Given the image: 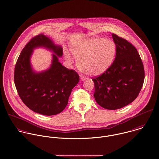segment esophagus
Masks as SVG:
<instances>
[{"instance_id":"obj_1","label":"esophagus","mask_w":159,"mask_h":159,"mask_svg":"<svg viewBox=\"0 0 159 159\" xmlns=\"http://www.w3.org/2000/svg\"><path fill=\"white\" fill-rule=\"evenodd\" d=\"M80 80L82 81H84L86 80V77L83 76V75H80Z\"/></svg>"}]
</instances>
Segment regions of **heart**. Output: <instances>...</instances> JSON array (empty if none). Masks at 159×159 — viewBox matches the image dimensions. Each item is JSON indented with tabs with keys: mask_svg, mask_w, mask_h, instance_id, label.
Returning <instances> with one entry per match:
<instances>
[{
	"mask_svg": "<svg viewBox=\"0 0 159 159\" xmlns=\"http://www.w3.org/2000/svg\"><path fill=\"white\" fill-rule=\"evenodd\" d=\"M70 50L76 59L80 70L90 76H99L111 66L116 53V46L109 39L91 38L73 44ZM65 58L70 61L71 57L65 53Z\"/></svg>",
	"mask_w": 159,
	"mask_h": 159,
	"instance_id": "b5f03b06",
	"label": "heart"
}]
</instances>
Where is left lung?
Listing matches in <instances>:
<instances>
[{
    "instance_id": "1",
    "label": "left lung",
    "mask_w": 159,
    "mask_h": 159,
    "mask_svg": "<svg viewBox=\"0 0 159 159\" xmlns=\"http://www.w3.org/2000/svg\"><path fill=\"white\" fill-rule=\"evenodd\" d=\"M111 36L115 59L104 73L93 80L96 102L106 109L116 110L136 99L143 85L144 69L137 49L126 39Z\"/></svg>"
}]
</instances>
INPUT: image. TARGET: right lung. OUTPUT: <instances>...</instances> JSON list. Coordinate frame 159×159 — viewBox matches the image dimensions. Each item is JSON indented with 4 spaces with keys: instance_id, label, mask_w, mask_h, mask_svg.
I'll return each instance as SVG.
<instances>
[{
    "instance_id": "add662e5",
    "label": "right lung",
    "mask_w": 159,
    "mask_h": 159,
    "mask_svg": "<svg viewBox=\"0 0 159 159\" xmlns=\"http://www.w3.org/2000/svg\"><path fill=\"white\" fill-rule=\"evenodd\" d=\"M40 47L53 53L50 67L38 72L32 68L30 58L34 50ZM62 55L61 46L40 34L25 46L17 60L14 73L16 90L23 103L36 113L51 116L61 112L68 104L71 90L79 82L78 73L59 61Z\"/></svg>"
}]
</instances>
